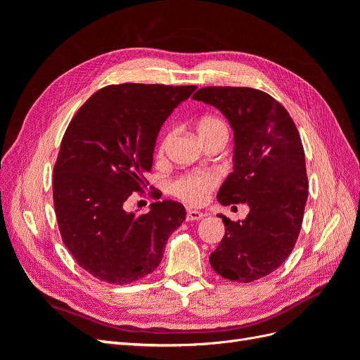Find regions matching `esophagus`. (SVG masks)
<instances>
[{"mask_svg":"<svg viewBox=\"0 0 360 360\" xmlns=\"http://www.w3.org/2000/svg\"><path fill=\"white\" fill-rule=\"evenodd\" d=\"M204 216H205V214H204V213H201V212H198V210H188L186 221H189V222H193V221H201Z\"/></svg>","mask_w":360,"mask_h":360,"instance_id":"34e87169","label":"esophagus"}]
</instances>
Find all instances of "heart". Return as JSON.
I'll return each instance as SVG.
<instances>
[{
	"label": "heart",
	"instance_id": "heart-1",
	"mask_svg": "<svg viewBox=\"0 0 360 360\" xmlns=\"http://www.w3.org/2000/svg\"><path fill=\"white\" fill-rule=\"evenodd\" d=\"M198 136L204 135H210V134H217V132H226V126L222 122V120L216 118V117H204L198 122L197 127ZM169 139V135L163 136L160 141V144L158 147V155H162L165 151L167 143ZM217 184V176L213 172H191V174H184V176L179 177L176 181L171 184V189L174 195L183 201H186L189 204H202L209 193L214 189Z\"/></svg>",
	"mask_w": 360,
	"mask_h": 360
}]
</instances>
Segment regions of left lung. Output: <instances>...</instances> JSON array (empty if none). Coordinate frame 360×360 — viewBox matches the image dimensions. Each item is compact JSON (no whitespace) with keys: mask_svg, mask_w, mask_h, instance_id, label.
<instances>
[{"mask_svg":"<svg viewBox=\"0 0 360 360\" xmlns=\"http://www.w3.org/2000/svg\"><path fill=\"white\" fill-rule=\"evenodd\" d=\"M219 110L234 132V171L217 192L224 205L248 204L246 219L219 214L225 236L210 254L217 275L252 282L291 254L308 200L304 151L292 118L274 97L249 86H204L192 96Z\"/></svg>","mask_w":360,"mask_h":360,"instance_id":"left-lung-1","label":"left lung"}]
</instances>
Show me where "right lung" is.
Segmentation results:
<instances>
[{
    "label": "right lung",
    "instance_id": "right-lung-1",
    "mask_svg": "<svg viewBox=\"0 0 360 360\" xmlns=\"http://www.w3.org/2000/svg\"><path fill=\"white\" fill-rule=\"evenodd\" d=\"M195 85L118 84L94 93L69 123L53 167V207L63 243L94 278L130 284L162 261L168 237L186 210L158 201L126 210L153 165L160 126Z\"/></svg>",
    "mask_w": 360,
    "mask_h": 360
}]
</instances>
